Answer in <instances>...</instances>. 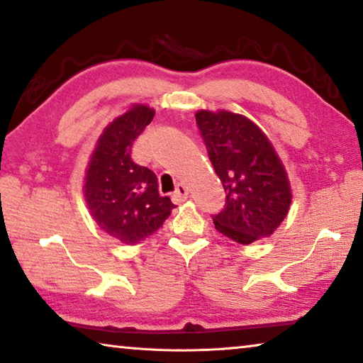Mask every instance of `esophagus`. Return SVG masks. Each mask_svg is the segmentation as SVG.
<instances>
[{"mask_svg":"<svg viewBox=\"0 0 363 363\" xmlns=\"http://www.w3.org/2000/svg\"><path fill=\"white\" fill-rule=\"evenodd\" d=\"M187 199H189V189L184 186V184H179L173 192V200L177 201V203H181V201H186Z\"/></svg>","mask_w":363,"mask_h":363,"instance_id":"34e87169","label":"esophagus"}]
</instances>
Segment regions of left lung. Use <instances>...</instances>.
Segmentation results:
<instances>
[{"label":"left lung","mask_w":363,"mask_h":363,"mask_svg":"<svg viewBox=\"0 0 363 363\" xmlns=\"http://www.w3.org/2000/svg\"><path fill=\"white\" fill-rule=\"evenodd\" d=\"M196 126L225 192V205L213 214L216 230L250 245L272 235L291 205L286 171L266 134L247 116L200 110Z\"/></svg>","instance_id":"1"}]
</instances>
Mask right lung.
<instances>
[{
	"instance_id": "obj_1",
	"label": "right lung",
	"mask_w": 363,
	"mask_h": 363,
	"mask_svg": "<svg viewBox=\"0 0 363 363\" xmlns=\"http://www.w3.org/2000/svg\"><path fill=\"white\" fill-rule=\"evenodd\" d=\"M153 108L131 107L101 134L84 177V199L101 229L121 243L136 245L155 233L174 205L158 194L153 171L133 162L134 140L152 121Z\"/></svg>"
}]
</instances>
